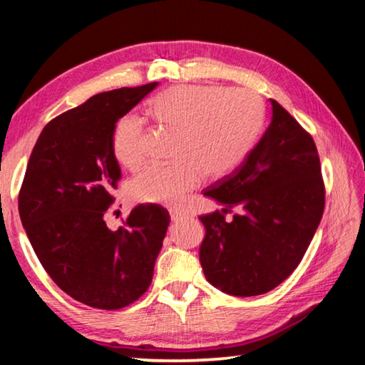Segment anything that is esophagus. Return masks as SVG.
<instances>
[{"instance_id": "esophagus-1", "label": "esophagus", "mask_w": 365, "mask_h": 365, "mask_svg": "<svg viewBox=\"0 0 365 365\" xmlns=\"http://www.w3.org/2000/svg\"><path fill=\"white\" fill-rule=\"evenodd\" d=\"M170 217L174 222H178V220H183L185 217H187V214H183L180 211H170Z\"/></svg>"}]
</instances>
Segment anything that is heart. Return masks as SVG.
Returning a JSON list of instances; mask_svg holds the SVG:
<instances>
[{
	"mask_svg": "<svg viewBox=\"0 0 365 365\" xmlns=\"http://www.w3.org/2000/svg\"><path fill=\"white\" fill-rule=\"evenodd\" d=\"M148 114L163 127L178 132L172 164H151L130 182L133 197L145 202L178 206L200 187L202 175L219 178L237 168L255 140L261 103L242 88L182 85L154 96ZM146 125L138 115L117 120L113 153L119 164L137 169L145 159Z\"/></svg>",
	"mask_w": 365,
	"mask_h": 365,
	"instance_id": "obj_1",
	"label": "heart"
}]
</instances>
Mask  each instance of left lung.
<instances>
[{"mask_svg": "<svg viewBox=\"0 0 365 365\" xmlns=\"http://www.w3.org/2000/svg\"><path fill=\"white\" fill-rule=\"evenodd\" d=\"M257 143L206 196L227 207L201 215L200 248L207 282L233 296H257L293 274L322 219L325 185L316 143L299 122L270 100ZM240 212L232 221L225 214Z\"/></svg>", "mask_w": 365, "mask_h": 365, "instance_id": "8db88e82", "label": "left lung"}]
</instances>
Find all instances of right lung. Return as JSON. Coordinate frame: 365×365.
<instances>
[{
    "instance_id": "add662e5",
    "label": "right lung",
    "mask_w": 365,
    "mask_h": 365,
    "mask_svg": "<svg viewBox=\"0 0 365 365\" xmlns=\"http://www.w3.org/2000/svg\"><path fill=\"white\" fill-rule=\"evenodd\" d=\"M156 85L91 96L49 120L30 154L19 191L22 225L53 282L90 307L115 311L150 288L170 224L158 205L133 207L117 230L104 222L122 177L114 127Z\"/></svg>"
}]
</instances>
